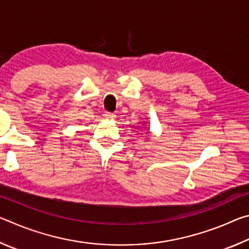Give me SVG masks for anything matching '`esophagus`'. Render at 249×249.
I'll return each instance as SVG.
<instances>
[{"label": "esophagus", "instance_id": "esophagus-1", "mask_svg": "<svg viewBox=\"0 0 249 249\" xmlns=\"http://www.w3.org/2000/svg\"><path fill=\"white\" fill-rule=\"evenodd\" d=\"M115 114H114V113H112V112H105L104 113V117H105V119H115Z\"/></svg>", "mask_w": 249, "mask_h": 249}]
</instances>
